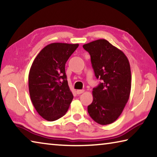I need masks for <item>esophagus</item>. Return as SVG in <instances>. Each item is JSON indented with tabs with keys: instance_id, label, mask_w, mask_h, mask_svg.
Listing matches in <instances>:
<instances>
[{
	"instance_id": "1",
	"label": "esophagus",
	"mask_w": 157,
	"mask_h": 157,
	"mask_svg": "<svg viewBox=\"0 0 157 157\" xmlns=\"http://www.w3.org/2000/svg\"><path fill=\"white\" fill-rule=\"evenodd\" d=\"M84 92V90H77V91H76L77 94H81Z\"/></svg>"
}]
</instances>
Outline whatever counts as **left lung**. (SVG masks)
<instances>
[{"label": "left lung", "instance_id": "1", "mask_svg": "<svg viewBox=\"0 0 157 157\" xmlns=\"http://www.w3.org/2000/svg\"><path fill=\"white\" fill-rule=\"evenodd\" d=\"M91 55L96 78L102 80L93 89L94 100L88 113L95 122L105 125L116 121L123 112L131 91V69L122 50L105 39L83 45Z\"/></svg>", "mask_w": 157, "mask_h": 157}]
</instances>
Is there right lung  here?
Here are the masks:
<instances>
[{
    "label": "right lung",
    "instance_id": "right-lung-1",
    "mask_svg": "<svg viewBox=\"0 0 157 157\" xmlns=\"http://www.w3.org/2000/svg\"><path fill=\"white\" fill-rule=\"evenodd\" d=\"M78 46V44L47 45L31 66L29 93L34 108L45 120L54 121L64 116L72 102L65 64Z\"/></svg>",
    "mask_w": 157,
    "mask_h": 157
}]
</instances>
